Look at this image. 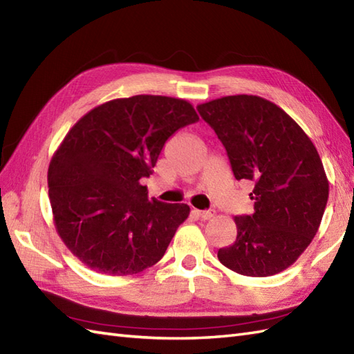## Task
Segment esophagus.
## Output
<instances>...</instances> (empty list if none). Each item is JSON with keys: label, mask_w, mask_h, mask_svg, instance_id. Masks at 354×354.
<instances>
[{"label": "esophagus", "mask_w": 354, "mask_h": 354, "mask_svg": "<svg viewBox=\"0 0 354 354\" xmlns=\"http://www.w3.org/2000/svg\"><path fill=\"white\" fill-rule=\"evenodd\" d=\"M194 212H196L198 216H201L202 220H211L212 216L215 215V211H211V209H209V211H198V209H196Z\"/></svg>", "instance_id": "esophagus-1"}]
</instances>
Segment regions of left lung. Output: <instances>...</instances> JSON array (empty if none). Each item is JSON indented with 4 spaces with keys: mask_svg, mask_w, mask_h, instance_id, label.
Returning a JSON list of instances; mask_svg holds the SVG:
<instances>
[{
    "mask_svg": "<svg viewBox=\"0 0 354 354\" xmlns=\"http://www.w3.org/2000/svg\"><path fill=\"white\" fill-rule=\"evenodd\" d=\"M197 111L224 145L234 178L254 184V212L234 216L236 239L218 260L247 277L283 272L311 243L328 203L319 152L293 118L261 97L227 95Z\"/></svg>",
    "mask_w": 354,
    "mask_h": 354,
    "instance_id": "obj_1",
    "label": "left lung"
}]
</instances>
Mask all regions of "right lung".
I'll use <instances>...</instances> for the list:
<instances>
[{"mask_svg": "<svg viewBox=\"0 0 354 354\" xmlns=\"http://www.w3.org/2000/svg\"><path fill=\"white\" fill-rule=\"evenodd\" d=\"M196 121L185 100L134 95L100 104L71 127L50 160L49 201L59 238L89 269L134 275L165 256L189 206L148 198L140 179L170 136Z\"/></svg>", "mask_w": 354, "mask_h": 354, "instance_id": "right-lung-1", "label": "right lung"}]
</instances>
